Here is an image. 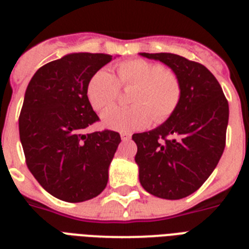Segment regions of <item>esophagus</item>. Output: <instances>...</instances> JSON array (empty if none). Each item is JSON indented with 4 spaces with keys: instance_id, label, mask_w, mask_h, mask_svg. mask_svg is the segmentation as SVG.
Masks as SVG:
<instances>
[{
    "instance_id": "34e87169",
    "label": "esophagus",
    "mask_w": 249,
    "mask_h": 249,
    "mask_svg": "<svg viewBox=\"0 0 249 249\" xmlns=\"http://www.w3.org/2000/svg\"><path fill=\"white\" fill-rule=\"evenodd\" d=\"M121 140L122 141L131 140V135H129V133H126V132H124V133H121Z\"/></svg>"
}]
</instances>
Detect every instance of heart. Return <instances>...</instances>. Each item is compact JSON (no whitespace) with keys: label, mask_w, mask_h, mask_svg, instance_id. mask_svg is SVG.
Returning a JSON list of instances; mask_svg holds the SVG:
<instances>
[{"label":"heart","mask_w":249,"mask_h":249,"mask_svg":"<svg viewBox=\"0 0 249 249\" xmlns=\"http://www.w3.org/2000/svg\"><path fill=\"white\" fill-rule=\"evenodd\" d=\"M120 85L135 86L129 107H111L101 116L106 128L135 132L149 126L152 117L162 122L176 111L182 96L179 78L175 72L146 59H127L117 65V80L111 71L102 68L87 83V98L96 111L112 105L118 97Z\"/></svg>","instance_id":"b5f03b06"}]
</instances>
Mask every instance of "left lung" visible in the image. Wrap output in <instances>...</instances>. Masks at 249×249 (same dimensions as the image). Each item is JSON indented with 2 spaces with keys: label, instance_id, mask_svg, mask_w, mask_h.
Returning a JSON list of instances; mask_svg holds the SVG:
<instances>
[{
  "label": "left lung",
  "instance_id": "1",
  "mask_svg": "<svg viewBox=\"0 0 249 249\" xmlns=\"http://www.w3.org/2000/svg\"><path fill=\"white\" fill-rule=\"evenodd\" d=\"M140 54L168 66L182 87L179 105L160 126L132 136L140 182L158 198H184L198 190L221 160L228 102L218 81L201 63L166 52Z\"/></svg>",
  "mask_w": 249,
  "mask_h": 249
}]
</instances>
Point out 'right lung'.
Instances as JSON below:
<instances>
[{
    "label": "right lung",
    "instance_id": "add662e5",
    "mask_svg": "<svg viewBox=\"0 0 249 249\" xmlns=\"http://www.w3.org/2000/svg\"><path fill=\"white\" fill-rule=\"evenodd\" d=\"M112 58L68 53L39 68L26 89L18 120L26 163L37 182L61 201H89L108 182L121 137L108 129L87 132L98 116L86 89L89 78Z\"/></svg>",
    "mask_w": 249,
    "mask_h": 249
}]
</instances>
